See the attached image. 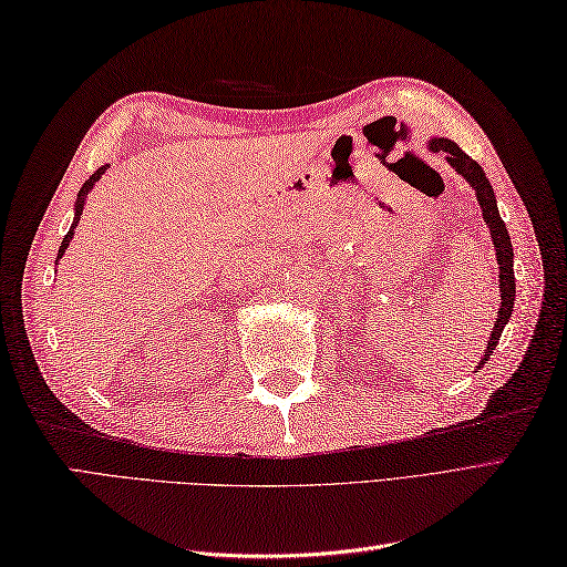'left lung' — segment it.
<instances>
[{
    "instance_id": "left-lung-1",
    "label": "left lung",
    "mask_w": 567,
    "mask_h": 567,
    "mask_svg": "<svg viewBox=\"0 0 567 567\" xmlns=\"http://www.w3.org/2000/svg\"><path fill=\"white\" fill-rule=\"evenodd\" d=\"M431 148L443 151L449 155V163L457 175L465 177V183L475 189V197L480 209H483V219L489 228V236H492V246H495V256H497V265H499V297H502V305L497 311V323L495 329L489 331V341H487V351L485 355L480 358L477 370L485 365V360H489V355L495 353V348L499 343V336L507 327L509 319H512V311H514V297H516V280H514V248H512V238L507 226H504L499 209H497V197H495V189H492L489 179L485 177V171L480 167L470 155H465L461 148L455 146L451 138H431L429 141Z\"/></svg>"
}]
</instances>
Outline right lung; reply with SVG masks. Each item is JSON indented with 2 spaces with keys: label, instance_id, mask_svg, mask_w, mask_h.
<instances>
[{
  "label": "right lung",
  "instance_id": "1",
  "mask_svg": "<svg viewBox=\"0 0 567 567\" xmlns=\"http://www.w3.org/2000/svg\"><path fill=\"white\" fill-rule=\"evenodd\" d=\"M106 167L110 165H102L100 171H94V175L87 179V183H84L82 187H80V192H78V199H75V216H72V224H70V231L65 234V238H63V244H60V248H58V260L65 256V250H68V246H70V240H72V236H75V228H78V221H80V216H82V209H84V199H87V195L90 192L94 189V183H100L102 179V175L106 173Z\"/></svg>",
  "mask_w": 567,
  "mask_h": 567
}]
</instances>
